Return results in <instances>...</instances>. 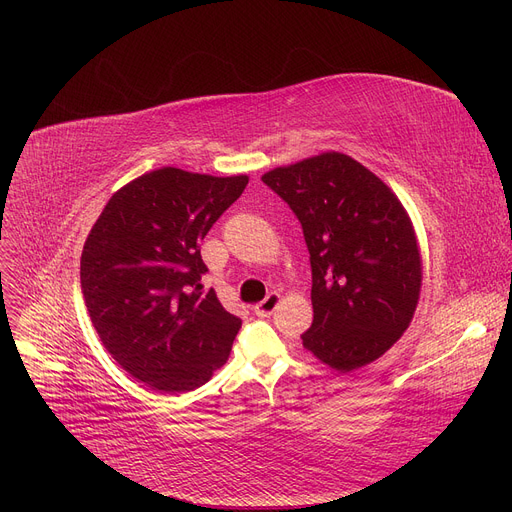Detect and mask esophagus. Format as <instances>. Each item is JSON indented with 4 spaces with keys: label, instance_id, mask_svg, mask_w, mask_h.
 <instances>
[{
    "label": "esophagus",
    "instance_id": "34e87169",
    "mask_svg": "<svg viewBox=\"0 0 512 512\" xmlns=\"http://www.w3.org/2000/svg\"><path fill=\"white\" fill-rule=\"evenodd\" d=\"M279 304H281V295H279L277 291H275V293H268L260 304L254 306V312H256V316L266 318V316H270V314H273V312L277 310Z\"/></svg>",
    "mask_w": 512,
    "mask_h": 512
}]
</instances>
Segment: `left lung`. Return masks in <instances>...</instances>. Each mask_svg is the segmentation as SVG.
<instances>
[{"mask_svg": "<svg viewBox=\"0 0 512 512\" xmlns=\"http://www.w3.org/2000/svg\"><path fill=\"white\" fill-rule=\"evenodd\" d=\"M302 223L312 264L314 322L304 349L337 372L364 368L411 324L422 250L411 217L382 179L328 150L262 175Z\"/></svg>", "mask_w": 512, "mask_h": 512, "instance_id": "1", "label": "left lung"}]
</instances>
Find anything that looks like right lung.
I'll list each match as a JSON object with an SVG mask.
<instances>
[{
	"mask_svg": "<svg viewBox=\"0 0 512 512\" xmlns=\"http://www.w3.org/2000/svg\"><path fill=\"white\" fill-rule=\"evenodd\" d=\"M248 179L148 171L109 198L86 237L80 285L90 322L115 362L159 393L208 382L242 328L215 289L202 291L198 246Z\"/></svg>",
	"mask_w": 512,
	"mask_h": 512,
	"instance_id": "add662e5",
	"label": "right lung"
}]
</instances>
